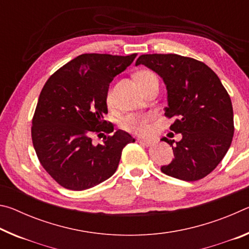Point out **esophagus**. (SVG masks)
I'll list each match as a JSON object with an SVG mask.
<instances>
[{"mask_svg": "<svg viewBox=\"0 0 249 249\" xmlns=\"http://www.w3.org/2000/svg\"><path fill=\"white\" fill-rule=\"evenodd\" d=\"M138 142H141V144H142V145H145V146H151L154 144V142L153 141H150V140H142V138H138Z\"/></svg>", "mask_w": 249, "mask_h": 249, "instance_id": "esophagus-1", "label": "esophagus"}]
</instances>
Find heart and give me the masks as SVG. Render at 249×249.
Instances as JSON below:
<instances>
[{
    "instance_id": "obj_1",
    "label": "heart",
    "mask_w": 249,
    "mask_h": 249,
    "mask_svg": "<svg viewBox=\"0 0 249 249\" xmlns=\"http://www.w3.org/2000/svg\"><path fill=\"white\" fill-rule=\"evenodd\" d=\"M156 78V75L150 72V71H142L138 73V79L142 84L148 81V80ZM107 103L112 105L114 103V95L113 92L109 90L107 93ZM151 121H153V116L149 114H142V115H128L122 122L123 127L130 132H135L141 135H148L151 132Z\"/></svg>"
}]
</instances>
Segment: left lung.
Returning <instances> with one entry per match:
<instances>
[{"instance_id": "obj_1", "label": "left lung", "mask_w": 249, "mask_h": 249, "mask_svg": "<svg viewBox=\"0 0 249 249\" xmlns=\"http://www.w3.org/2000/svg\"><path fill=\"white\" fill-rule=\"evenodd\" d=\"M144 65L163 80L168 107L165 114L176 117L170 129L181 134L171 145L175 158L160 169L183 181H196L215 169L229 150L234 135V114L229 93L216 73L203 62L175 53L142 54Z\"/></svg>"}]
</instances>
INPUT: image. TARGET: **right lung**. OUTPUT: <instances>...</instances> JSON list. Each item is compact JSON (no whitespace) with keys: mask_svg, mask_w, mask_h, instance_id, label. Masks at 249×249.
Wrapping results in <instances>:
<instances>
[{"mask_svg":"<svg viewBox=\"0 0 249 249\" xmlns=\"http://www.w3.org/2000/svg\"><path fill=\"white\" fill-rule=\"evenodd\" d=\"M136 56L80 54L45 83L33 117L32 140L41 166L61 187L82 191L103 182L115 174L124 147L135 142L124 130L114 132L104 115L109 83ZM95 132L112 135L94 145Z\"/></svg>","mask_w":249,"mask_h":249,"instance_id":"add662e5","label":"right lung"}]
</instances>
